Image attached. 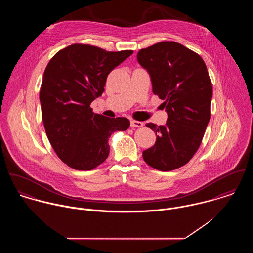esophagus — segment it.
<instances>
[{"label":"esophagus","instance_id":"esophagus-1","mask_svg":"<svg viewBox=\"0 0 253 253\" xmlns=\"http://www.w3.org/2000/svg\"><path fill=\"white\" fill-rule=\"evenodd\" d=\"M144 126V124L142 123V122H139V121H131L130 122V126L131 127H141V126Z\"/></svg>","mask_w":253,"mask_h":253}]
</instances>
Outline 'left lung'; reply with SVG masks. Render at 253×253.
Wrapping results in <instances>:
<instances>
[{
	"label": "left lung",
	"instance_id": "1",
	"mask_svg": "<svg viewBox=\"0 0 253 253\" xmlns=\"http://www.w3.org/2000/svg\"><path fill=\"white\" fill-rule=\"evenodd\" d=\"M149 73L152 90L168 113L165 126L149 123L155 145L143 151L145 162L161 171L186 165L202 143L211 119L212 85L202 57L175 42H161L137 53Z\"/></svg>",
	"mask_w": 253,
	"mask_h": 253
}]
</instances>
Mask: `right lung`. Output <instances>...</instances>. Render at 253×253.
Instances as JSON below:
<instances>
[{
	"label": "right lung",
	"mask_w": 253,
	"mask_h": 253,
	"mask_svg": "<svg viewBox=\"0 0 253 253\" xmlns=\"http://www.w3.org/2000/svg\"><path fill=\"white\" fill-rule=\"evenodd\" d=\"M132 53L74 43L46 65L40 90L45 133L59 159L74 169L90 170L102 164L111 134L129 127L126 118L94 114L89 105L103 93L109 73Z\"/></svg>",
	"instance_id": "obj_1"
}]
</instances>
